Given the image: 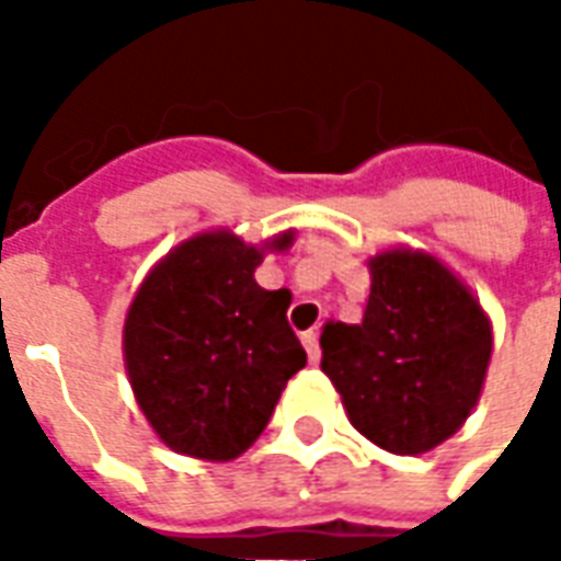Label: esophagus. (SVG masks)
I'll list each match as a JSON object with an SVG mask.
<instances>
[{
	"label": "esophagus",
	"instance_id": "obj_1",
	"mask_svg": "<svg viewBox=\"0 0 561 561\" xmlns=\"http://www.w3.org/2000/svg\"><path fill=\"white\" fill-rule=\"evenodd\" d=\"M300 342H304L306 354H309V364H318V360H321V348H318L316 330H306L304 336H300Z\"/></svg>",
	"mask_w": 561,
	"mask_h": 561
}]
</instances>
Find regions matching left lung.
<instances>
[{
  "mask_svg": "<svg viewBox=\"0 0 561 561\" xmlns=\"http://www.w3.org/2000/svg\"><path fill=\"white\" fill-rule=\"evenodd\" d=\"M360 324H328L321 369L357 433L412 457L457 433L481 397L493 330L435 257L393 249L369 261Z\"/></svg>",
  "mask_w": 561,
  "mask_h": 561,
  "instance_id": "left-lung-1",
  "label": "left lung"
}]
</instances>
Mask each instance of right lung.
Here are the masks:
<instances>
[{"label": "right lung", "mask_w": 561, "mask_h": 561, "mask_svg": "<svg viewBox=\"0 0 561 561\" xmlns=\"http://www.w3.org/2000/svg\"><path fill=\"white\" fill-rule=\"evenodd\" d=\"M291 243V233L273 245ZM261 249L201 233L161 261L131 300L126 369L138 405L176 454L233 459L264 433L306 352L291 294L255 282Z\"/></svg>", "instance_id": "right-lung-1"}]
</instances>
